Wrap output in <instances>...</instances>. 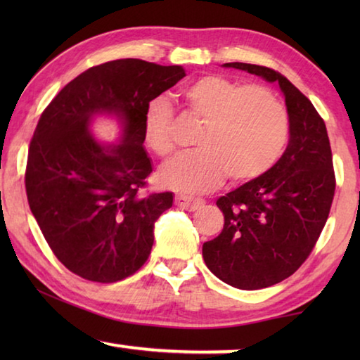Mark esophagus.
Wrapping results in <instances>:
<instances>
[{"instance_id": "esophagus-1", "label": "esophagus", "mask_w": 360, "mask_h": 360, "mask_svg": "<svg viewBox=\"0 0 360 360\" xmlns=\"http://www.w3.org/2000/svg\"><path fill=\"white\" fill-rule=\"evenodd\" d=\"M174 203H176V206H179V208L186 210V211H195V210L202 208L205 202L202 198L187 197V195H176Z\"/></svg>"}]
</instances>
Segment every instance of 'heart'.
Returning a JSON list of instances; mask_svg holds the SVG:
<instances>
[{"mask_svg": "<svg viewBox=\"0 0 360 360\" xmlns=\"http://www.w3.org/2000/svg\"><path fill=\"white\" fill-rule=\"evenodd\" d=\"M191 112L205 120L195 144L162 168V184L182 193H202L233 181L265 174L281 157L289 135L288 112L278 96L264 85H243L210 75L182 89ZM144 138L157 155L174 149L173 111L167 100H152L144 112Z\"/></svg>", "mask_w": 360, "mask_h": 360, "instance_id": "b5f03b06", "label": "heart"}]
</instances>
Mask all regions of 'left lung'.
Segmentation results:
<instances>
[{"label": "left lung", "mask_w": 360, "mask_h": 360, "mask_svg": "<svg viewBox=\"0 0 360 360\" xmlns=\"http://www.w3.org/2000/svg\"><path fill=\"white\" fill-rule=\"evenodd\" d=\"M276 82L289 115V144L265 174L217 200L221 235L203 245L206 266L233 288H270L300 268L327 222L335 193L332 150L313 103L278 71L224 63Z\"/></svg>", "instance_id": "left-lung-1"}]
</instances>
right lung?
<instances>
[{
    "label": "right lung",
    "mask_w": 360,
    "mask_h": 360,
    "mask_svg": "<svg viewBox=\"0 0 360 360\" xmlns=\"http://www.w3.org/2000/svg\"><path fill=\"white\" fill-rule=\"evenodd\" d=\"M184 76L178 65L112 60L72 79L41 114L28 149V205L56 257L77 276L115 283L148 260L173 193L141 192L152 173L144 112ZM100 115L118 119L117 143L93 138Z\"/></svg>",
    "instance_id": "obj_1"
}]
</instances>
